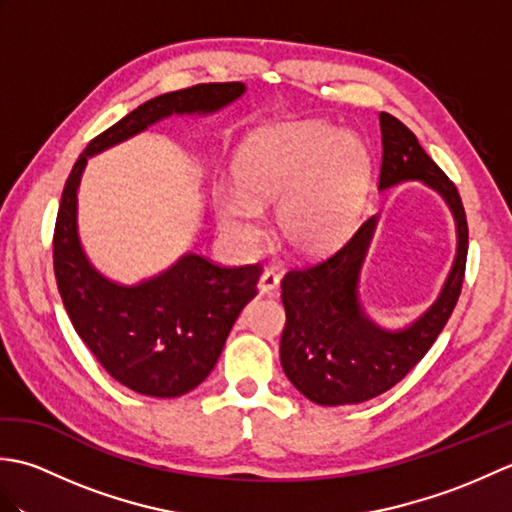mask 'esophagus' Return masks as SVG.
Instances as JSON below:
<instances>
[{
	"label": "esophagus",
	"instance_id": "obj_1",
	"mask_svg": "<svg viewBox=\"0 0 512 512\" xmlns=\"http://www.w3.org/2000/svg\"><path fill=\"white\" fill-rule=\"evenodd\" d=\"M279 286V275L275 270H264L262 277H259V295H270V292H275Z\"/></svg>",
	"mask_w": 512,
	"mask_h": 512
}]
</instances>
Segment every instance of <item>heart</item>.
<instances>
[{
  "mask_svg": "<svg viewBox=\"0 0 512 512\" xmlns=\"http://www.w3.org/2000/svg\"><path fill=\"white\" fill-rule=\"evenodd\" d=\"M235 189L211 193L213 217L237 253L262 239L259 209L275 207V233L292 255L317 257L343 239L369 176L361 138L325 125L259 129L237 147Z\"/></svg>",
  "mask_w": 512,
  "mask_h": 512,
  "instance_id": "heart-1",
  "label": "heart"
}]
</instances>
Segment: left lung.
<instances>
[{
    "mask_svg": "<svg viewBox=\"0 0 512 512\" xmlns=\"http://www.w3.org/2000/svg\"><path fill=\"white\" fill-rule=\"evenodd\" d=\"M383 162L378 189L418 180L442 195L458 231V253L438 299L400 330H385L367 317L358 297V277L378 217L358 224L345 242L281 281L286 328L281 334V367L303 396L317 405H354L376 398L405 378L436 343L458 303L464 281L469 226L455 184L444 176L416 134L396 116L380 112Z\"/></svg>",
    "mask_w": 512,
    "mask_h": 512,
    "instance_id": "8db88e82",
    "label": "left lung"
}]
</instances>
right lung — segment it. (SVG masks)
Masks as SVG:
<instances>
[{
    "instance_id": "obj_1",
    "label": "right lung",
    "mask_w": 512,
    "mask_h": 512,
    "mask_svg": "<svg viewBox=\"0 0 512 512\" xmlns=\"http://www.w3.org/2000/svg\"><path fill=\"white\" fill-rule=\"evenodd\" d=\"M244 83H200L136 107L85 147L65 180L54 224V277L76 334L105 372L136 394L176 398L198 387L222 354L239 312L257 295L259 266H217L182 255L160 275L123 286L96 270L79 239L76 193L88 158L173 114H213Z\"/></svg>"
}]
</instances>
